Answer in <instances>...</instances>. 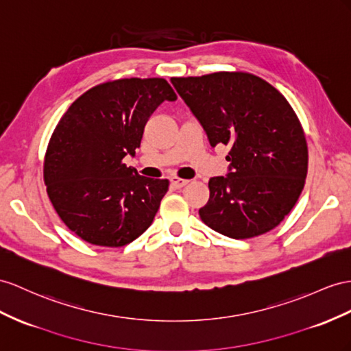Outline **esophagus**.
Returning <instances> with one entry per match:
<instances>
[{
	"mask_svg": "<svg viewBox=\"0 0 351 351\" xmlns=\"http://www.w3.org/2000/svg\"><path fill=\"white\" fill-rule=\"evenodd\" d=\"M188 179H181V178H178V176H172L170 178V184H172L175 188H184L185 185H188Z\"/></svg>",
	"mask_w": 351,
	"mask_h": 351,
	"instance_id": "1",
	"label": "esophagus"
}]
</instances>
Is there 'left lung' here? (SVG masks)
I'll return each instance as SVG.
<instances>
[{
    "label": "left lung",
    "mask_w": 351,
    "mask_h": 351,
    "mask_svg": "<svg viewBox=\"0 0 351 351\" xmlns=\"http://www.w3.org/2000/svg\"><path fill=\"white\" fill-rule=\"evenodd\" d=\"M215 148L230 147L227 176L210 178L202 221L231 239L273 230L304 188L308 149L298 117L285 96L247 73L172 78Z\"/></svg>",
    "instance_id": "left-lung-1"
}]
</instances>
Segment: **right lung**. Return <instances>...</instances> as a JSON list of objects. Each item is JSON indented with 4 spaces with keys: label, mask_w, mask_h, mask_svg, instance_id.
<instances>
[{
    "label": "right lung",
    "mask_w": 351,
    "mask_h": 351,
    "mask_svg": "<svg viewBox=\"0 0 351 351\" xmlns=\"http://www.w3.org/2000/svg\"><path fill=\"white\" fill-rule=\"evenodd\" d=\"M165 101H176L165 78H121L87 90L58 123L44 182L59 218L87 243L124 246L152 223L169 181L141 176L123 158L134 157Z\"/></svg>",
    "instance_id": "obj_1"
}]
</instances>
